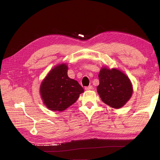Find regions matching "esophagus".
Segmentation results:
<instances>
[{"label": "esophagus", "instance_id": "1", "mask_svg": "<svg viewBox=\"0 0 160 160\" xmlns=\"http://www.w3.org/2000/svg\"><path fill=\"white\" fill-rule=\"evenodd\" d=\"M85 90H87V91L91 90L92 89H93V87H92L91 85H90V86H88V87H86V88H85Z\"/></svg>", "mask_w": 160, "mask_h": 160}]
</instances>
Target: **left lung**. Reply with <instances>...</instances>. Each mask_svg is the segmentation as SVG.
Masks as SVG:
<instances>
[{"instance_id":"8db88e82","label":"left lung","mask_w":160,"mask_h":160,"mask_svg":"<svg viewBox=\"0 0 160 160\" xmlns=\"http://www.w3.org/2000/svg\"><path fill=\"white\" fill-rule=\"evenodd\" d=\"M99 79L98 93L101 100L110 107L119 109L131 98L133 93L132 85L122 71L104 67L99 72Z\"/></svg>"}]
</instances>
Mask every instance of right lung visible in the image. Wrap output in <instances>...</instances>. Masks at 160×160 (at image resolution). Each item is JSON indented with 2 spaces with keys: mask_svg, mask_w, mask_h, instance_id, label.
<instances>
[{
  "mask_svg": "<svg viewBox=\"0 0 160 160\" xmlns=\"http://www.w3.org/2000/svg\"><path fill=\"white\" fill-rule=\"evenodd\" d=\"M68 67L61 64L52 69L41 85V95L47 108L62 111L78 99L83 89L77 81L67 75Z\"/></svg>",
  "mask_w": 160,
  "mask_h": 160,
  "instance_id": "1",
  "label": "right lung"
}]
</instances>
